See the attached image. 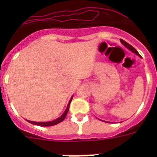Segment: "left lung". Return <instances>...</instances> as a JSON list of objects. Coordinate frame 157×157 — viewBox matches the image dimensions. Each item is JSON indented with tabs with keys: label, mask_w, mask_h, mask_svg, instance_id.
<instances>
[{
	"label": "left lung",
	"mask_w": 157,
	"mask_h": 157,
	"mask_svg": "<svg viewBox=\"0 0 157 157\" xmlns=\"http://www.w3.org/2000/svg\"><path fill=\"white\" fill-rule=\"evenodd\" d=\"M121 42L122 44H123V45H124V46H125V47L128 48V49H129V50H131L132 52L135 53V54H136L137 55H139V56H140V54H139V53H138V51H137V50H135V49H134V48L133 47V46H132L131 45H129V44H128V43H127L126 41H124V40H121Z\"/></svg>",
	"instance_id": "1"
}]
</instances>
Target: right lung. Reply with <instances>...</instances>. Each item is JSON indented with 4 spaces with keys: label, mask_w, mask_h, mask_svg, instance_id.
I'll return each instance as SVG.
<instances>
[{
    "label": "right lung",
    "mask_w": 157,
    "mask_h": 157,
    "mask_svg": "<svg viewBox=\"0 0 157 157\" xmlns=\"http://www.w3.org/2000/svg\"><path fill=\"white\" fill-rule=\"evenodd\" d=\"M71 99H72V97H71L70 101H69L68 105H67V107L66 110H65V112H63V114L60 117H59L58 119L52 121H48V122H35V121H28L29 122V123H31V124H36V125H39V126H52V125H55V124H59V123L62 122L64 119H65V117H66L67 114V112H68L69 106H70V103H71Z\"/></svg>",
    "instance_id": "obj_1"
}]
</instances>
